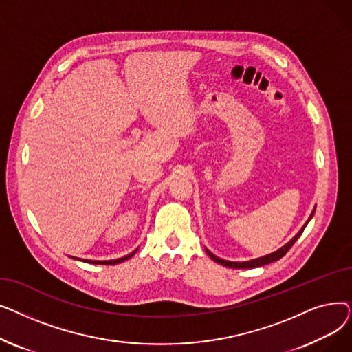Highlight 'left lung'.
I'll return each instance as SVG.
<instances>
[{"label":"left lung","instance_id":"1","mask_svg":"<svg viewBox=\"0 0 352 352\" xmlns=\"http://www.w3.org/2000/svg\"><path fill=\"white\" fill-rule=\"evenodd\" d=\"M314 212H316V210L312 211V214L309 215V218H308L307 223L304 224V227L298 231L297 235H295V236L291 239L289 243H287V244H285L284 247H281L280 250H276L275 252H271V254H268V255H265V256L255 258V260H250V261H244V263H234V261L223 260V258H218L217 255H214V254L210 252L208 250H206V251H207V254L210 255V258H212V260H214L215 263H218V264H221V265H224V267H228V268H256V267H263V265L271 264V263H274V261H278L280 258H283V256L289 251V248L295 244V241H297V239L300 238V235L302 234V231L305 230V227H307V224L309 223V219L312 218Z\"/></svg>","mask_w":352,"mask_h":352}]
</instances>
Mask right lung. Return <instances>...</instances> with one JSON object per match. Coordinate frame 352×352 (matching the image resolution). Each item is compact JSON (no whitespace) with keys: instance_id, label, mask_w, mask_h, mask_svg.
Instances as JSON below:
<instances>
[{"instance_id":"right-lung-1","label":"right lung","mask_w":352,"mask_h":352,"mask_svg":"<svg viewBox=\"0 0 352 352\" xmlns=\"http://www.w3.org/2000/svg\"><path fill=\"white\" fill-rule=\"evenodd\" d=\"M135 252H137V250L133 251L131 254H128V255L122 256V258H118V260H109V261H91V260H82V261H84V263H89V264H100V265H114V264L124 263L125 260H128V258H131Z\"/></svg>"}]
</instances>
